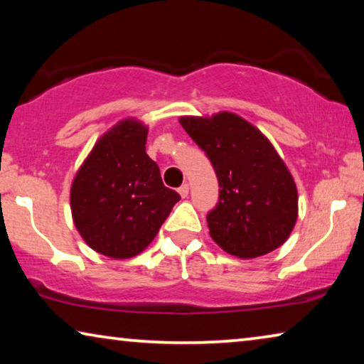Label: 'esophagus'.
<instances>
[{
    "label": "esophagus",
    "instance_id": "1",
    "mask_svg": "<svg viewBox=\"0 0 364 364\" xmlns=\"http://www.w3.org/2000/svg\"><path fill=\"white\" fill-rule=\"evenodd\" d=\"M178 193H180L181 197H188V194H189V186H188V184H183V186H180V189H178Z\"/></svg>",
    "mask_w": 364,
    "mask_h": 364
}]
</instances>
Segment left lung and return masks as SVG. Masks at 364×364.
<instances>
[{"instance_id": "1", "label": "left lung", "mask_w": 364, "mask_h": 364, "mask_svg": "<svg viewBox=\"0 0 364 364\" xmlns=\"http://www.w3.org/2000/svg\"><path fill=\"white\" fill-rule=\"evenodd\" d=\"M218 176V204L207 215L215 242L228 254L255 258L287 241L299 215L297 186L269 139L242 117H180Z\"/></svg>"}]
</instances>
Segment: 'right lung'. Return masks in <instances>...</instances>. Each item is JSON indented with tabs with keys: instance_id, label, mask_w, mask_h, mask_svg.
I'll use <instances>...</instances> for the list:
<instances>
[{
	"instance_id": "right-lung-1",
	"label": "right lung",
	"mask_w": 364,
	"mask_h": 364,
	"mask_svg": "<svg viewBox=\"0 0 364 364\" xmlns=\"http://www.w3.org/2000/svg\"><path fill=\"white\" fill-rule=\"evenodd\" d=\"M147 127L125 119L96 144L70 188L73 225L91 249L123 260L143 252L181 199L146 154Z\"/></svg>"
}]
</instances>
